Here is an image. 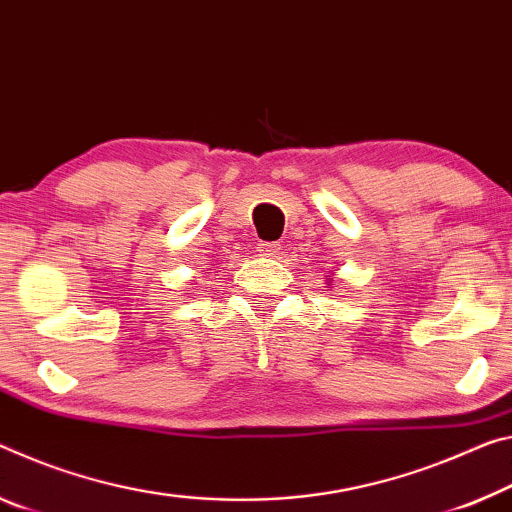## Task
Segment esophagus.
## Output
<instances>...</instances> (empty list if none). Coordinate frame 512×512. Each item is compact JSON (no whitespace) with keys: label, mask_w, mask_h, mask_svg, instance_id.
<instances>
[{"label":"esophagus","mask_w":512,"mask_h":512,"mask_svg":"<svg viewBox=\"0 0 512 512\" xmlns=\"http://www.w3.org/2000/svg\"><path fill=\"white\" fill-rule=\"evenodd\" d=\"M259 253L266 257H278L280 243H259Z\"/></svg>","instance_id":"1"}]
</instances>
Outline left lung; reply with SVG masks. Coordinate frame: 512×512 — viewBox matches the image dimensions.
<instances>
[{
	"label": "left lung",
	"mask_w": 512,
	"mask_h": 512,
	"mask_svg": "<svg viewBox=\"0 0 512 512\" xmlns=\"http://www.w3.org/2000/svg\"><path fill=\"white\" fill-rule=\"evenodd\" d=\"M330 282H332V275H326V285L330 287Z\"/></svg>",
	"instance_id": "left-lung-1"
}]
</instances>
